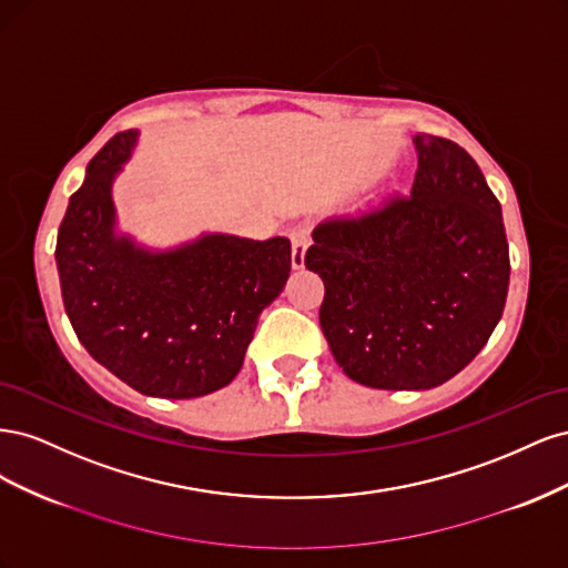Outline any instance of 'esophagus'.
Returning a JSON list of instances; mask_svg holds the SVG:
<instances>
[{
  "mask_svg": "<svg viewBox=\"0 0 568 568\" xmlns=\"http://www.w3.org/2000/svg\"><path fill=\"white\" fill-rule=\"evenodd\" d=\"M305 251H307V236L303 232L291 234V267L294 270L305 267Z\"/></svg>",
  "mask_w": 568,
  "mask_h": 568,
  "instance_id": "esophagus-1",
  "label": "esophagus"
}]
</instances>
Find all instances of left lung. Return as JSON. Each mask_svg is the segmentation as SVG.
Wrapping results in <instances>:
<instances>
[{
  "label": "left lung",
  "instance_id": "1",
  "mask_svg": "<svg viewBox=\"0 0 568 568\" xmlns=\"http://www.w3.org/2000/svg\"><path fill=\"white\" fill-rule=\"evenodd\" d=\"M407 199L313 232L322 332L353 382L426 390L453 379L503 317L509 246L500 201L459 144L415 134Z\"/></svg>",
  "mask_w": 568,
  "mask_h": 568
}]
</instances>
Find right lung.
<instances>
[{
  "label": "right lung",
  "instance_id": "1",
  "mask_svg": "<svg viewBox=\"0 0 568 568\" xmlns=\"http://www.w3.org/2000/svg\"><path fill=\"white\" fill-rule=\"evenodd\" d=\"M140 142L115 134L90 161L57 236L65 315L80 343L120 382L186 400L242 372L257 317L291 272V242L201 232L146 246L120 230L113 184Z\"/></svg>",
  "mask_w": 568,
  "mask_h": 568
}]
</instances>
